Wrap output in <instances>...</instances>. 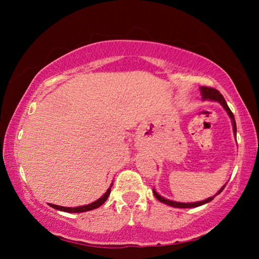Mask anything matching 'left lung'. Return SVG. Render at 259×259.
Wrapping results in <instances>:
<instances>
[{"instance_id": "left-lung-1", "label": "left lung", "mask_w": 259, "mask_h": 259, "mask_svg": "<svg viewBox=\"0 0 259 259\" xmlns=\"http://www.w3.org/2000/svg\"><path fill=\"white\" fill-rule=\"evenodd\" d=\"M201 94H202V98L203 99H210V100H214V102H218L221 103L223 105V107L225 108V111L227 112V114H229L230 117L232 119V123H233V131L234 134L236 135V123H235V119H234V115L233 113H232V111L230 109V107L227 106V104L225 102L224 97H223V95L219 93V91L217 89H213V88H210V87H201ZM225 187V186H224ZM224 187H222L221 190L218 191L217 194H219L223 190H224ZM153 193H154V196L155 198L160 201V202L162 203H165L168 205H171V207H175V208H195V207H199V205H202L204 203H208L210 202V201L213 200V198L216 195L211 196V198H209L207 200H203V201H200V202H194V203H181V202H175V201H170V200H166L164 198H162L161 195L157 194V193L153 190Z\"/></svg>"}]
</instances>
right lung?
Returning <instances> with one entry per match:
<instances>
[{"instance_id":"1","label":"right lung","mask_w":259,"mask_h":259,"mask_svg":"<svg viewBox=\"0 0 259 259\" xmlns=\"http://www.w3.org/2000/svg\"><path fill=\"white\" fill-rule=\"evenodd\" d=\"M112 187V185H111ZM111 187L108 188L107 192L105 193V194L102 196V198L98 199L97 201H95V202L88 204V205H83V207H76V208H66V207H60V205H56V204H50V207L55 208L57 210H61V211H65V212H85V211H89V210H93L96 209L102 205L105 201L107 200L109 193H111Z\"/></svg>"}]
</instances>
